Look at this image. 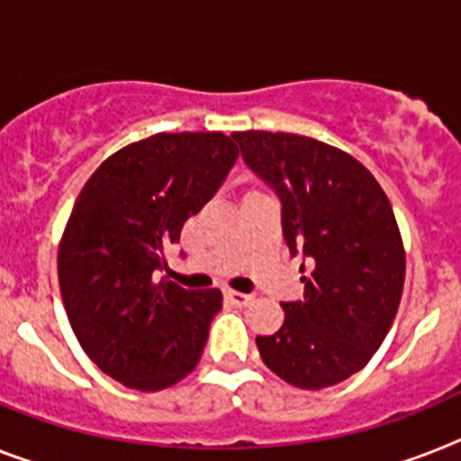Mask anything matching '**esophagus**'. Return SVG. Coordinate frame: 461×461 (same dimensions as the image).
<instances>
[{
    "label": "esophagus",
    "mask_w": 461,
    "mask_h": 461,
    "mask_svg": "<svg viewBox=\"0 0 461 461\" xmlns=\"http://www.w3.org/2000/svg\"><path fill=\"white\" fill-rule=\"evenodd\" d=\"M226 299L230 303H233V306H247V303L252 302V296L242 294V292H235V290H228L226 292Z\"/></svg>",
    "instance_id": "1"
}]
</instances>
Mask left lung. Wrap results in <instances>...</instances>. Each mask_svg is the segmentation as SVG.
Returning <instances> with one entry per match:
<instances>
[{
    "instance_id": "obj_1",
    "label": "left lung",
    "mask_w": 461,
    "mask_h": 461,
    "mask_svg": "<svg viewBox=\"0 0 461 461\" xmlns=\"http://www.w3.org/2000/svg\"><path fill=\"white\" fill-rule=\"evenodd\" d=\"M245 165L283 204L290 254H303L302 302L257 337L268 370L325 389L363 370L389 334L405 283V249L389 197L348 153L299 134L235 131Z\"/></svg>"
}]
</instances>
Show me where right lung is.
Instances as JSON below:
<instances>
[{"label": "right lung", "mask_w": 461, "mask_h": 461, "mask_svg": "<svg viewBox=\"0 0 461 461\" xmlns=\"http://www.w3.org/2000/svg\"><path fill=\"white\" fill-rule=\"evenodd\" d=\"M238 155L219 131L155 134L110 155L72 207L59 247L63 306L86 356L129 389H167L203 356L221 292L184 290L162 268Z\"/></svg>", "instance_id": "obj_1"}]
</instances>
